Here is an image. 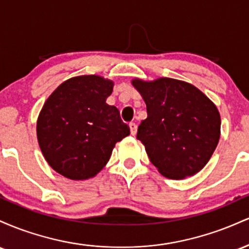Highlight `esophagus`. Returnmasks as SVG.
<instances>
[{
    "instance_id": "34e87169",
    "label": "esophagus",
    "mask_w": 249,
    "mask_h": 249,
    "mask_svg": "<svg viewBox=\"0 0 249 249\" xmlns=\"http://www.w3.org/2000/svg\"><path fill=\"white\" fill-rule=\"evenodd\" d=\"M128 126H130L131 134L134 136V134L137 133V124H136V123H130V124H128Z\"/></svg>"
}]
</instances>
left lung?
<instances>
[{
    "label": "left lung",
    "mask_w": 249,
    "mask_h": 249,
    "mask_svg": "<svg viewBox=\"0 0 249 249\" xmlns=\"http://www.w3.org/2000/svg\"><path fill=\"white\" fill-rule=\"evenodd\" d=\"M146 103L147 118L138 126L152 164L162 176L184 179L211 159L220 138L219 111L199 89L173 78L133 79Z\"/></svg>",
    "instance_id": "8db88e82"
}]
</instances>
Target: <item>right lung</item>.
<instances>
[{"mask_svg": "<svg viewBox=\"0 0 249 249\" xmlns=\"http://www.w3.org/2000/svg\"><path fill=\"white\" fill-rule=\"evenodd\" d=\"M113 82L96 75L62 83L43 105L37 139L45 160L72 180L95 177L117 142L130 134L118 108L107 104Z\"/></svg>", "mask_w": 249, "mask_h": 249, "instance_id": "add662e5", "label": "right lung"}]
</instances>
